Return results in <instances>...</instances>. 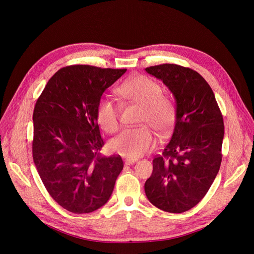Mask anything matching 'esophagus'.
<instances>
[{
  "mask_svg": "<svg viewBox=\"0 0 254 254\" xmlns=\"http://www.w3.org/2000/svg\"><path fill=\"white\" fill-rule=\"evenodd\" d=\"M136 161H137L136 159H126V160H125V164H126V165H131V164L135 163Z\"/></svg>",
  "mask_w": 254,
  "mask_h": 254,
  "instance_id": "obj_1",
  "label": "esophagus"
}]
</instances>
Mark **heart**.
<instances>
[{
	"instance_id": "1",
	"label": "heart",
	"mask_w": 254,
	"mask_h": 254,
	"mask_svg": "<svg viewBox=\"0 0 254 254\" xmlns=\"http://www.w3.org/2000/svg\"><path fill=\"white\" fill-rule=\"evenodd\" d=\"M160 84L145 75H137L123 82L118 94L126 101L141 106L140 124L149 125L158 135L166 136L175 127L177 110L170 97L161 94ZM96 121L106 132L114 133L120 128V110L108 98L99 99L95 110ZM147 125L125 129L110 142V149L129 159L139 158L156 144V137Z\"/></svg>"
}]
</instances>
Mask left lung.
Returning a JSON list of instances; mask_svg holds the SVG:
<instances>
[{
    "mask_svg": "<svg viewBox=\"0 0 254 254\" xmlns=\"http://www.w3.org/2000/svg\"><path fill=\"white\" fill-rule=\"evenodd\" d=\"M145 70L171 90L177 110L171 141L152 161L145 194L158 209L182 213L200 202L217 176L224 119L210 84L196 71L173 64Z\"/></svg>",
    "mask_w": 254,
    "mask_h": 254,
    "instance_id": "1",
    "label": "left lung"
}]
</instances>
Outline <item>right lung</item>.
<instances>
[{"label": "right lung", "mask_w": 254, "mask_h": 254, "mask_svg": "<svg viewBox=\"0 0 254 254\" xmlns=\"http://www.w3.org/2000/svg\"><path fill=\"white\" fill-rule=\"evenodd\" d=\"M126 68L76 64L60 68L35 105L33 159L51 197L75 214L91 213L112 194L124 163L104 157L95 117L107 88Z\"/></svg>", "instance_id": "add662e5"}]
</instances>
